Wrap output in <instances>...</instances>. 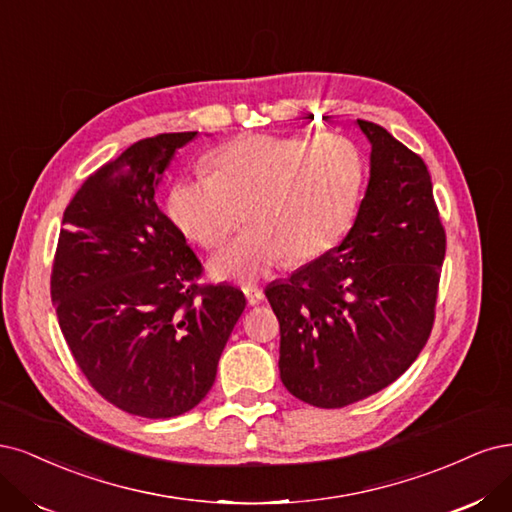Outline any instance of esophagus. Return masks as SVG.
<instances>
[{"label":"esophagus","instance_id":"1","mask_svg":"<svg viewBox=\"0 0 512 512\" xmlns=\"http://www.w3.org/2000/svg\"><path fill=\"white\" fill-rule=\"evenodd\" d=\"M244 295L251 306H257L259 302H263V298H266V293H263V289H259V287H246Z\"/></svg>","mask_w":512,"mask_h":512}]
</instances>
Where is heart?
I'll list each match as a JSON object with an SVG mask.
<instances>
[{
    "instance_id": "heart-1",
    "label": "heart",
    "mask_w": 512,
    "mask_h": 512,
    "mask_svg": "<svg viewBox=\"0 0 512 512\" xmlns=\"http://www.w3.org/2000/svg\"><path fill=\"white\" fill-rule=\"evenodd\" d=\"M210 170L176 180L166 212L187 240L219 249L244 210L249 229L210 261L212 276L240 285L266 278L285 259L302 263L334 249L366 176L359 146L340 134L242 136L210 157Z\"/></svg>"
}]
</instances>
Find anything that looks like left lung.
I'll return each mask as SVG.
<instances>
[{
  "label": "left lung",
  "mask_w": 512,
  "mask_h": 512,
  "mask_svg": "<svg viewBox=\"0 0 512 512\" xmlns=\"http://www.w3.org/2000/svg\"><path fill=\"white\" fill-rule=\"evenodd\" d=\"M351 232L285 283L266 287L280 325V381L317 408H342L400 378L432 334L447 234L423 159L381 125Z\"/></svg>",
  "instance_id": "obj_1"
}]
</instances>
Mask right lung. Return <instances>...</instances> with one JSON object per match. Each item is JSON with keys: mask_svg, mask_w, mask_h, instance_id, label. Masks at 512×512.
<instances>
[{"mask_svg": "<svg viewBox=\"0 0 512 512\" xmlns=\"http://www.w3.org/2000/svg\"><path fill=\"white\" fill-rule=\"evenodd\" d=\"M197 131L131 144L63 212L51 274L59 327L104 400L146 419L200 404L246 306L232 285H197L202 263L155 202L159 176Z\"/></svg>", "mask_w": 512, "mask_h": 512, "instance_id": "add662e5", "label": "right lung"}]
</instances>
